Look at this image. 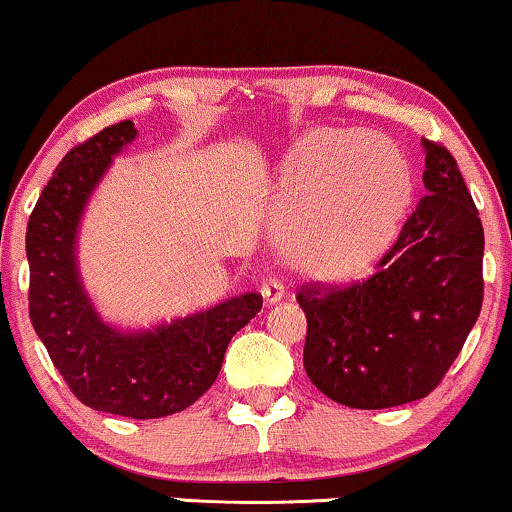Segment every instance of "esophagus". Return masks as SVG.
<instances>
[{
  "label": "esophagus",
  "mask_w": 512,
  "mask_h": 512,
  "mask_svg": "<svg viewBox=\"0 0 512 512\" xmlns=\"http://www.w3.org/2000/svg\"><path fill=\"white\" fill-rule=\"evenodd\" d=\"M260 293H262V300H264V304H267V307H271V304H276V302H281L283 297H286L283 283L276 281V278H269V281H264Z\"/></svg>",
  "instance_id": "obj_1"
}]
</instances>
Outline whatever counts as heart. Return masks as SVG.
Returning <instances> with one entry per match:
<instances>
[{"mask_svg": "<svg viewBox=\"0 0 512 512\" xmlns=\"http://www.w3.org/2000/svg\"><path fill=\"white\" fill-rule=\"evenodd\" d=\"M411 193L409 163L390 141L312 132L278 184V245L316 283L357 281L399 236Z\"/></svg>", "mask_w": 512, "mask_h": 512, "instance_id": "b5f03b06", "label": "heart"}]
</instances>
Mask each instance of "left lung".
Instances as JSON below:
<instances>
[{"label":"left lung","mask_w":512,"mask_h":512,"mask_svg":"<svg viewBox=\"0 0 512 512\" xmlns=\"http://www.w3.org/2000/svg\"><path fill=\"white\" fill-rule=\"evenodd\" d=\"M425 151V196L380 269L347 288L304 286V371L352 409H390L442 383L482 309L484 229L454 155Z\"/></svg>","instance_id":"1"}]
</instances>
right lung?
<instances>
[{
	"mask_svg": "<svg viewBox=\"0 0 512 512\" xmlns=\"http://www.w3.org/2000/svg\"><path fill=\"white\" fill-rule=\"evenodd\" d=\"M132 120L75 146L44 186L25 234L30 321L82 404L137 420L189 409L217 380L234 335L262 309L245 293L184 319L122 331L96 312L77 269V231L113 158L137 139Z\"/></svg>",
	"mask_w": 512,
	"mask_h": 512,
	"instance_id": "right-lung-1",
	"label": "right lung"
}]
</instances>
